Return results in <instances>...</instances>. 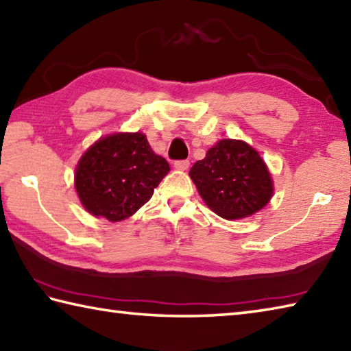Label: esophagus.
<instances>
[{
    "mask_svg": "<svg viewBox=\"0 0 351 351\" xmlns=\"http://www.w3.org/2000/svg\"><path fill=\"white\" fill-rule=\"evenodd\" d=\"M174 167H176V169L186 171L189 168V160H177V162H174Z\"/></svg>",
    "mask_w": 351,
    "mask_h": 351,
    "instance_id": "esophagus-1",
    "label": "esophagus"
}]
</instances>
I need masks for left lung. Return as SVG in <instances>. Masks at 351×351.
<instances>
[{"instance_id": "left-lung-1", "label": "left lung", "mask_w": 351, "mask_h": 351, "mask_svg": "<svg viewBox=\"0 0 351 351\" xmlns=\"http://www.w3.org/2000/svg\"><path fill=\"white\" fill-rule=\"evenodd\" d=\"M189 176L204 203L226 220L258 213L274 194L272 177L258 151L234 138H223L209 148Z\"/></svg>"}]
</instances>
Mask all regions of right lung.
<instances>
[{
	"instance_id": "add662e5",
	"label": "right lung",
	"mask_w": 351,
	"mask_h": 351,
	"mask_svg": "<svg viewBox=\"0 0 351 351\" xmlns=\"http://www.w3.org/2000/svg\"><path fill=\"white\" fill-rule=\"evenodd\" d=\"M169 173V163L151 149L142 133H116L85 151L75 188L91 215L121 221L141 209Z\"/></svg>"
}]
</instances>
